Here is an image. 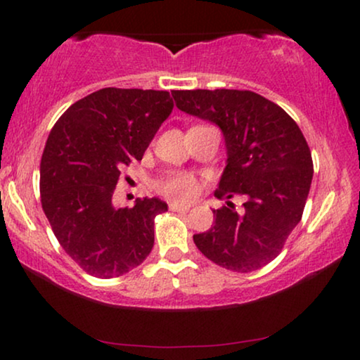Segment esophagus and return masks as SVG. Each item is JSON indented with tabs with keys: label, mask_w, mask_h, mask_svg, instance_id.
<instances>
[{
	"label": "esophagus",
	"mask_w": 360,
	"mask_h": 360,
	"mask_svg": "<svg viewBox=\"0 0 360 360\" xmlns=\"http://www.w3.org/2000/svg\"><path fill=\"white\" fill-rule=\"evenodd\" d=\"M169 208H170V211H176V213H188L190 211V206L176 205V203H170Z\"/></svg>",
	"instance_id": "obj_1"
}]
</instances>
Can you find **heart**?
I'll return each instance as SVG.
<instances>
[{"mask_svg":"<svg viewBox=\"0 0 360 360\" xmlns=\"http://www.w3.org/2000/svg\"><path fill=\"white\" fill-rule=\"evenodd\" d=\"M157 190L165 198L175 201V203H188V201L196 198L200 191V185L191 174L172 172V174L157 181Z\"/></svg>","mask_w":360,"mask_h":360,"instance_id":"b5f03b06","label":"heart"}]
</instances>
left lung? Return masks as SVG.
<instances>
[{
	"instance_id": "8db88e82",
	"label": "left lung",
	"mask_w": 360,
	"mask_h": 360,
	"mask_svg": "<svg viewBox=\"0 0 360 360\" xmlns=\"http://www.w3.org/2000/svg\"><path fill=\"white\" fill-rule=\"evenodd\" d=\"M179 110L214 122L228 160L214 196L245 198L213 210L214 226L195 234L200 252L221 267L252 272L277 257L302 219L313 179L311 150L297 122L249 90H176Z\"/></svg>"
}]
</instances>
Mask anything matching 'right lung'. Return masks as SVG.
Returning a JSON list of instances; mask_svg holds the SVG:
<instances>
[{
    "label": "right lung",
    "instance_id": "1",
    "mask_svg": "<svg viewBox=\"0 0 360 360\" xmlns=\"http://www.w3.org/2000/svg\"><path fill=\"white\" fill-rule=\"evenodd\" d=\"M174 110L169 91L103 88L68 108L52 127L41 160V203L63 250L98 278L144 262L154 248L159 198L115 208L121 169L141 160Z\"/></svg>",
    "mask_w": 360,
    "mask_h": 360
}]
</instances>
